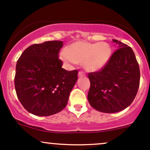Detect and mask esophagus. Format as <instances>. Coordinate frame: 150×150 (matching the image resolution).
I'll use <instances>...</instances> for the list:
<instances>
[{"mask_svg":"<svg viewBox=\"0 0 150 150\" xmlns=\"http://www.w3.org/2000/svg\"><path fill=\"white\" fill-rule=\"evenodd\" d=\"M85 76V72H82V71H80L78 72V77H80V78H81V77H84Z\"/></svg>","mask_w":150,"mask_h":150,"instance_id":"esophagus-1","label":"esophagus"}]
</instances>
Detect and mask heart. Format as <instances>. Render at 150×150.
<instances>
[{
	"instance_id": "b5f03b06",
	"label": "heart",
	"mask_w": 150,
	"mask_h": 150,
	"mask_svg": "<svg viewBox=\"0 0 150 150\" xmlns=\"http://www.w3.org/2000/svg\"><path fill=\"white\" fill-rule=\"evenodd\" d=\"M111 55V47L107 42L90 43L78 41L69 46L66 52H62L60 57L64 61L71 63L83 62L85 70L97 72L105 67Z\"/></svg>"
}]
</instances>
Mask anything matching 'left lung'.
I'll use <instances>...</instances> for the list:
<instances>
[{
    "label": "left lung",
    "instance_id": "8db88e82",
    "mask_svg": "<svg viewBox=\"0 0 150 150\" xmlns=\"http://www.w3.org/2000/svg\"><path fill=\"white\" fill-rule=\"evenodd\" d=\"M118 49L108 63L98 72H90L88 99L98 111L115 113L131 105L139 86L140 72L132 49L113 39Z\"/></svg>",
    "mask_w": 150,
    "mask_h": 150
}]
</instances>
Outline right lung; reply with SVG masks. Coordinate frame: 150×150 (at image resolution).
Instances as JSON below:
<instances>
[{
  "label": "right lung",
  "mask_w": 150,
  "mask_h": 150,
  "mask_svg": "<svg viewBox=\"0 0 150 150\" xmlns=\"http://www.w3.org/2000/svg\"><path fill=\"white\" fill-rule=\"evenodd\" d=\"M62 41L33 44L17 61L15 88L23 108L37 116H50L63 110L78 80L77 70L62 67L58 53Z\"/></svg>",
  "instance_id": "1"
}]
</instances>
